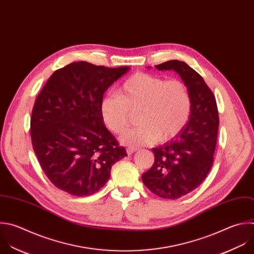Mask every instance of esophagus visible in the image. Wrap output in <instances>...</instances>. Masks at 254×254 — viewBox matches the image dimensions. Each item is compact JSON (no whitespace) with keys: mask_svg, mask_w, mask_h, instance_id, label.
<instances>
[{"mask_svg":"<svg viewBox=\"0 0 254 254\" xmlns=\"http://www.w3.org/2000/svg\"><path fill=\"white\" fill-rule=\"evenodd\" d=\"M137 149H138L137 147H132V146L130 147V146H128V147H127V154H128V155H130L131 153H133V152H134V151H136Z\"/></svg>","mask_w":254,"mask_h":254,"instance_id":"obj_1","label":"esophagus"}]
</instances>
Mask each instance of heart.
<instances>
[{
	"mask_svg": "<svg viewBox=\"0 0 254 254\" xmlns=\"http://www.w3.org/2000/svg\"><path fill=\"white\" fill-rule=\"evenodd\" d=\"M190 90L181 79H165L147 72H136L122 84L118 94L106 95L100 104L105 126L122 133L129 125L130 112L139 111V125L121 136L124 144L140 146L165 142L187 126L191 114Z\"/></svg>",
	"mask_w": 254,
	"mask_h": 254,
	"instance_id": "b5f03b06",
	"label": "heart"
}]
</instances>
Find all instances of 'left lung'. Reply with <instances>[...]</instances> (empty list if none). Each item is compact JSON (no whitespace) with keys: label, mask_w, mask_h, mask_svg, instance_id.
Instances as JSON below:
<instances>
[{"label":"left lung","mask_w":254,"mask_h":254,"mask_svg":"<svg viewBox=\"0 0 254 254\" xmlns=\"http://www.w3.org/2000/svg\"><path fill=\"white\" fill-rule=\"evenodd\" d=\"M158 70H175L187 84L192 102L185 128L173 139L153 147L154 162L141 176L155 195L178 199L201 185L213 164L219 117L213 93L202 76L185 62L168 61Z\"/></svg>","instance_id":"1"}]
</instances>
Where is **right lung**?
Here are the masks:
<instances>
[{
    "label": "right lung",
    "instance_id": "right-lung-1",
    "mask_svg": "<svg viewBox=\"0 0 254 254\" xmlns=\"http://www.w3.org/2000/svg\"><path fill=\"white\" fill-rule=\"evenodd\" d=\"M129 69L88 62L57 69L36 99L31 138L50 182L71 195L98 192L111 178L112 166L127 156L100 113L105 92Z\"/></svg>",
    "mask_w": 254,
    "mask_h": 254
}]
</instances>
